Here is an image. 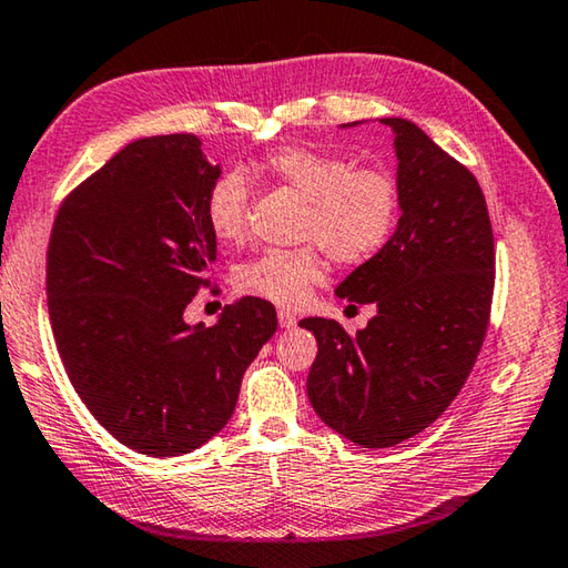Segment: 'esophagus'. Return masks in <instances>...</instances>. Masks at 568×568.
<instances>
[{
  "mask_svg": "<svg viewBox=\"0 0 568 568\" xmlns=\"http://www.w3.org/2000/svg\"><path fill=\"white\" fill-rule=\"evenodd\" d=\"M278 326H282V329H294L296 326V316L292 314V312H278Z\"/></svg>",
  "mask_w": 568,
  "mask_h": 568,
  "instance_id": "obj_1",
  "label": "esophagus"
}]
</instances>
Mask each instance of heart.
I'll return each instance as SVG.
<instances>
[{
    "mask_svg": "<svg viewBox=\"0 0 568 568\" xmlns=\"http://www.w3.org/2000/svg\"><path fill=\"white\" fill-rule=\"evenodd\" d=\"M256 174L304 199L296 248H268L236 268V290L276 306L302 304L326 266L320 244L336 264L362 266L392 242L402 216V184L389 166L354 164L349 156L310 144H282L256 162ZM252 186L242 169H226L209 186L204 216L222 244L248 234Z\"/></svg>",
    "mask_w": 568,
    "mask_h": 568,
    "instance_id": "obj_1",
    "label": "heart"
}]
</instances>
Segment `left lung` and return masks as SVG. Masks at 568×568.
Returning a JSON list of instances; mask_svg holds the SVG:
<instances>
[{"label":"left lung","instance_id":"1","mask_svg":"<svg viewBox=\"0 0 568 568\" xmlns=\"http://www.w3.org/2000/svg\"><path fill=\"white\" fill-rule=\"evenodd\" d=\"M402 216L392 242L336 286L376 304L354 336L310 316L320 352L306 394L336 434L386 449L446 412L481 352L494 296V232L476 176L409 119L389 116Z\"/></svg>","mask_w":568,"mask_h":568}]
</instances>
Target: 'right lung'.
Here are the masks:
<instances>
[{
    "mask_svg": "<svg viewBox=\"0 0 568 568\" xmlns=\"http://www.w3.org/2000/svg\"><path fill=\"white\" fill-rule=\"evenodd\" d=\"M219 164L194 134L126 144L67 194L47 248V306L79 399L129 449L179 456L232 419L246 366L276 332L244 296L214 326L184 310L216 258L204 199Z\"/></svg>",
    "mask_w": 568,
    "mask_h": 568,
    "instance_id": "add662e5",
    "label": "right lung"
}]
</instances>
